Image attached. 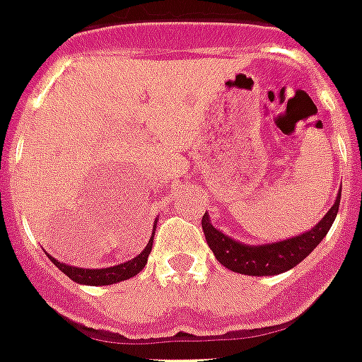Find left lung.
<instances>
[{
	"instance_id": "1",
	"label": "left lung",
	"mask_w": 362,
	"mask_h": 362,
	"mask_svg": "<svg viewBox=\"0 0 362 362\" xmlns=\"http://www.w3.org/2000/svg\"><path fill=\"white\" fill-rule=\"evenodd\" d=\"M339 197H341V189H339L330 211L324 215L322 221L318 222L315 228H310L305 234L296 235V238H290V240H284V242L263 243V245H245L242 242H235L211 224L207 213L203 215L202 221L203 234H205L211 251L215 253L216 261L224 264L226 269L240 272V274H247V276L282 274L286 270L297 267L318 243L322 242L324 235L328 234V230L336 221Z\"/></svg>"
}]
</instances>
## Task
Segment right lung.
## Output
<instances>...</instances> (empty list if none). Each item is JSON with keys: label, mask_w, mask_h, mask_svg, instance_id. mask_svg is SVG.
I'll return each mask as SVG.
<instances>
[{"label": "right lung", "mask_w": 362, "mask_h": 362, "mask_svg": "<svg viewBox=\"0 0 362 362\" xmlns=\"http://www.w3.org/2000/svg\"><path fill=\"white\" fill-rule=\"evenodd\" d=\"M155 228H157V222L153 224V234ZM151 247H153V235L149 238V243H147L146 249L141 251L140 255L134 257L132 261L117 264V267H109V269H78V267H69L65 263H59L57 259H53L52 255L47 257H49V261L61 272H65L66 276L74 280L76 284H86V286H109V284L128 280V278L136 276L140 270H144V267L147 263V257L151 253Z\"/></svg>", "instance_id": "right-lung-1"}]
</instances>
